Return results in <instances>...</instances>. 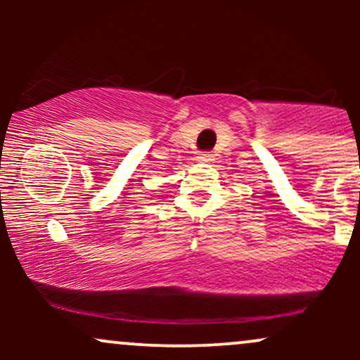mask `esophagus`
Listing matches in <instances>:
<instances>
[{
    "label": "esophagus",
    "mask_w": 360,
    "mask_h": 360,
    "mask_svg": "<svg viewBox=\"0 0 360 360\" xmlns=\"http://www.w3.org/2000/svg\"><path fill=\"white\" fill-rule=\"evenodd\" d=\"M196 160H200V162H208V160H212V154H208V152H203V154H200L196 157Z\"/></svg>",
    "instance_id": "1"
}]
</instances>
